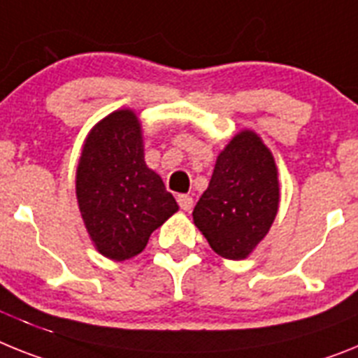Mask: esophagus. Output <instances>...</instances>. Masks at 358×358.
I'll use <instances>...</instances> for the list:
<instances>
[{
	"instance_id": "esophagus-1",
	"label": "esophagus",
	"mask_w": 358,
	"mask_h": 358,
	"mask_svg": "<svg viewBox=\"0 0 358 358\" xmlns=\"http://www.w3.org/2000/svg\"><path fill=\"white\" fill-rule=\"evenodd\" d=\"M177 203H179L181 210H185V212H190V210L194 208V199H192L190 195H179V197H177Z\"/></svg>"
}]
</instances>
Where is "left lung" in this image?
<instances>
[{
	"label": "left lung",
	"mask_w": 358,
	"mask_h": 358,
	"mask_svg": "<svg viewBox=\"0 0 358 358\" xmlns=\"http://www.w3.org/2000/svg\"><path fill=\"white\" fill-rule=\"evenodd\" d=\"M279 201L271 150L253 130H241L217 155L208 188L192 215L217 255L243 261L270 231Z\"/></svg>",
	"instance_id": "1"
}]
</instances>
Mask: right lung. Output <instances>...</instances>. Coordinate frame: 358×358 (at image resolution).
Segmentation results:
<instances>
[{
	"label": "right lung",
	"mask_w": 358,
	"mask_h": 358,
	"mask_svg": "<svg viewBox=\"0 0 358 358\" xmlns=\"http://www.w3.org/2000/svg\"><path fill=\"white\" fill-rule=\"evenodd\" d=\"M76 197L88 237L112 261L141 253L152 231L179 210L145 163L141 121L130 108L94 124L76 170Z\"/></svg>",
	"instance_id": "1"
}]
</instances>
